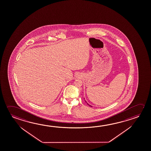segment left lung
Listing matches in <instances>:
<instances>
[{
    "mask_svg": "<svg viewBox=\"0 0 151 151\" xmlns=\"http://www.w3.org/2000/svg\"><path fill=\"white\" fill-rule=\"evenodd\" d=\"M85 101L86 102V101ZM86 103H87V105H88V106H90V104H88V103H87V102H86Z\"/></svg>",
    "mask_w": 151,
    "mask_h": 151,
    "instance_id": "1",
    "label": "left lung"
}]
</instances>
